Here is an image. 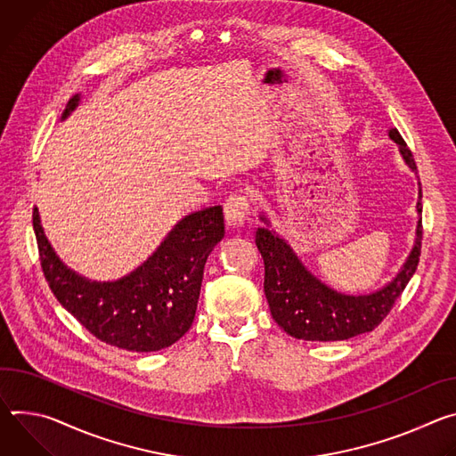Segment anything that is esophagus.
<instances>
[{"label":"esophagus","instance_id":"34e87169","mask_svg":"<svg viewBox=\"0 0 456 456\" xmlns=\"http://www.w3.org/2000/svg\"><path fill=\"white\" fill-rule=\"evenodd\" d=\"M249 200L244 193H233L224 202V219L230 228H239L248 221Z\"/></svg>","mask_w":456,"mask_h":456}]
</instances>
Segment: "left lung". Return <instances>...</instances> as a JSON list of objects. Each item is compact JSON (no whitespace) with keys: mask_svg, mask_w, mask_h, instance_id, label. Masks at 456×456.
Segmentation results:
<instances>
[{"mask_svg":"<svg viewBox=\"0 0 456 456\" xmlns=\"http://www.w3.org/2000/svg\"><path fill=\"white\" fill-rule=\"evenodd\" d=\"M387 135L398 146L403 163L417 175L413 154L398 130L391 128ZM417 217L413 248L396 275L375 291L351 295L328 286L314 275L298 259L289 242L272 228L270 219L263 212L259 219L265 226L256 232V244L265 259V293L275 322L295 338L317 342L346 340L373 331L389 314L419 266L422 240L420 183Z\"/></svg>","mask_w":456,"mask_h":456,"instance_id":"8db88e82","label":"left lung"}]
</instances>
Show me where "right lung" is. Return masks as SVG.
Returning a JSON list of instances; mask_svg holds the SVG:
<instances>
[{
    "label": "right lung",
    "instance_id": "obj_1",
    "mask_svg": "<svg viewBox=\"0 0 456 456\" xmlns=\"http://www.w3.org/2000/svg\"><path fill=\"white\" fill-rule=\"evenodd\" d=\"M79 103L76 94L61 121ZM32 223L45 279L60 305L99 340L137 353L168 347L190 330L207 259L224 237L223 208H202L184 216L154 254L125 277L92 281L60 259L37 208Z\"/></svg>",
    "mask_w": 456,
    "mask_h": 456
}]
</instances>
